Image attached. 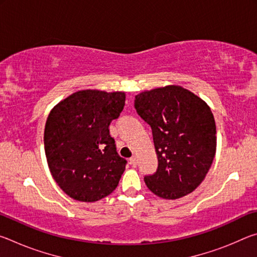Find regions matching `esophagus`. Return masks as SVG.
Instances as JSON below:
<instances>
[{"label": "esophagus", "mask_w": 257, "mask_h": 257, "mask_svg": "<svg viewBox=\"0 0 257 257\" xmlns=\"http://www.w3.org/2000/svg\"><path fill=\"white\" fill-rule=\"evenodd\" d=\"M130 164L133 165V167H136L137 165V159H136V156H133V158H130Z\"/></svg>", "instance_id": "1"}]
</instances>
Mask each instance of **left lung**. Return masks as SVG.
Masks as SVG:
<instances>
[{"instance_id": "8db88e82", "label": "left lung", "mask_w": 257, "mask_h": 257, "mask_svg": "<svg viewBox=\"0 0 257 257\" xmlns=\"http://www.w3.org/2000/svg\"><path fill=\"white\" fill-rule=\"evenodd\" d=\"M138 115L150 124L158 169L144 177L156 196L177 199L190 194L210 170L216 150L215 121L210 107L180 86L135 96Z\"/></svg>"}]
</instances>
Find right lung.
Masks as SVG:
<instances>
[{
	"instance_id": "right-lung-1",
	"label": "right lung",
	"mask_w": 257,
	"mask_h": 257,
	"mask_svg": "<svg viewBox=\"0 0 257 257\" xmlns=\"http://www.w3.org/2000/svg\"><path fill=\"white\" fill-rule=\"evenodd\" d=\"M122 92L79 90L51 111L44 132L50 171L68 196L96 202L116 188L127 164L108 125L124 106Z\"/></svg>"
}]
</instances>
